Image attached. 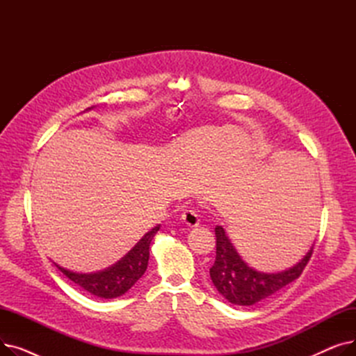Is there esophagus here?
Instances as JSON below:
<instances>
[{"label": "esophagus", "mask_w": 356, "mask_h": 356, "mask_svg": "<svg viewBox=\"0 0 356 356\" xmlns=\"http://www.w3.org/2000/svg\"><path fill=\"white\" fill-rule=\"evenodd\" d=\"M181 220H183V223H186V225L191 227V228L197 227V225H199V222H200L199 215H197L193 209L184 211V212L181 213Z\"/></svg>", "instance_id": "obj_1"}]
</instances>
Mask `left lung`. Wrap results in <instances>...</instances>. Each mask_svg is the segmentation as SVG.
Segmentation results:
<instances>
[{
    "mask_svg": "<svg viewBox=\"0 0 356 356\" xmlns=\"http://www.w3.org/2000/svg\"><path fill=\"white\" fill-rule=\"evenodd\" d=\"M216 259L209 270L211 280L219 294L236 306H252L275 294L300 277L313 252V245L293 267L278 273H263L250 267L231 242L227 231L215 228Z\"/></svg>",
    "mask_w": 356,
    "mask_h": 356,
    "instance_id": "1",
    "label": "left lung"
}]
</instances>
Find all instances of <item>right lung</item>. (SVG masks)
Masks as SVG:
<instances>
[{
    "label": "right lung",
    "instance_id": "obj_1",
    "mask_svg": "<svg viewBox=\"0 0 356 356\" xmlns=\"http://www.w3.org/2000/svg\"><path fill=\"white\" fill-rule=\"evenodd\" d=\"M159 229L160 225L148 231L118 263L97 273H74L56 263L53 264L88 293L101 298H115L125 294L145 273L149 258V244Z\"/></svg>",
    "mask_w": 356,
    "mask_h": 356
}]
</instances>
